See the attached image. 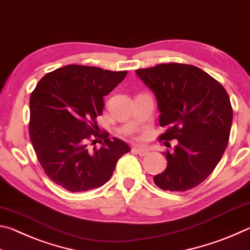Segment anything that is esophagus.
I'll return each instance as SVG.
<instances>
[{
    "instance_id": "esophagus-1",
    "label": "esophagus",
    "mask_w": 250,
    "mask_h": 250,
    "mask_svg": "<svg viewBox=\"0 0 250 250\" xmlns=\"http://www.w3.org/2000/svg\"><path fill=\"white\" fill-rule=\"evenodd\" d=\"M132 151L135 152V153L139 154L140 156H145L149 153V150L146 149V147H142V146H135V147H133Z\"/></svg>"
}]
</instances>
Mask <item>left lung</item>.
I'll list each match as a JSON object with an SVG mask.
<instances>
[{"label": "left lung", "instance_id": "obj_1", "mask_svg": "<svg viewBox=\"0 0 250 250\" xmlns=\"http://www.w3.org/2000/svg\"><path fill=\"white\" fill-rule=\"evenodd\" d=\"M135 73L158 100L159 141L177 140L164 152L167 167L153 181L161 189L185 192L208 177L229 140L232 108L221 83L196 66L159 64ZM167 143V142H166Z\"/></svg>", "mask_w": 250, "mask_h": 250}]
</instances>
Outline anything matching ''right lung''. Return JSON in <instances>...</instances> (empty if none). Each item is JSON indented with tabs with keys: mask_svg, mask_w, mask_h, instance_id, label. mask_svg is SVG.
Wrapping results in <instances>:
<instances>
[{
	"mask_svg": "<svg viewBox=\"0 0 250 250\" xmlns=\"http://www.w3.org/2000/svg\"><path fill=\"white\" fill-rule=\"evenodd\" d=\"M125 71L67 65L46 74L29 99V138L41 167L69 192H84L108 182L125 142L99 132L97 117L104 97L125 79ZM97 141L101 148H90ZM92 143L90 144V142Z\"/></svg>",
	"mask_w": 250,
	"mask_h": 250,
	"instance_id": "add662e5",
	"label": "right lung"
}]
</instances>
